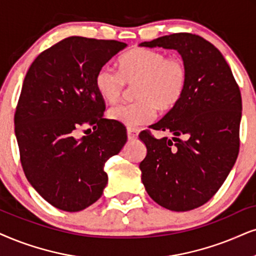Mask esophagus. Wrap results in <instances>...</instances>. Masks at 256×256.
Here are the masks:
<instances>
[{
    "label": "esophagus",
    "mask_w": 256,
    "mask_h": 256,
    "mask_svg": "<svg viewBox=\"0 0 256 256\" xmlns=\"http://www.w3.org/2000/svg\"><path fill=\"white\" fill-rule=\"evenodd\" d=\"M128 138L130 139V140H132V139H136L137 138V136H138V134H137V131L134 130V128H128Z\"/></svg>",
    "instance_id": "34e87169"
}]
</instances>
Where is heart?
I'll return each mask as SVG.
<instances>
[{
	"label": "heart",
	"instance_id": "1",
	"mask_svg": "<svg viewBox=\"0 0 256 256\" xmlns=\"http://www.w3.org/2000/svg\"><path fill=\"white\" fill-rule=\"evenodd\" d=\"M119 72L102 66L94 76L96 92L112 104L120 98L126 85L134 86L136 102L108 110L113 122L128 128L148 124L160 112L172 110L182 99L188 85V67L180 58H169L164 52L134 48L119 59Z\"/></svg>",
	"mask_w": 256,
	"mask_h": 256
}]
</instances>
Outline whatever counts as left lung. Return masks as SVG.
Returning a JSON list of instances; mask_svg holds the SVG:
<instances>
[{"label": "left lung", "mask_w": 256, "mask_h": 256, "mask_svg": "<svg viewBox=\"0 0 256 256\" xmlns=\"http://www.w3.org/2000/svg\"><path fill=\"white\" fill-rule=\"evenodd\" d=\"M140 46L177 50L189 74L180 102L151 126L172 132V139H157L150 131L139 134L148 150L139 164L142 182L164 208H198L218 192L238 158L240 88L221 52L198 35H166Z\"/></svg>", "instance_id": "obj_1"}]
</instances>
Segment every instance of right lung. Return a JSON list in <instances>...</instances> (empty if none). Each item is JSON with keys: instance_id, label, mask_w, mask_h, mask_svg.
I'll return each mask as SVG.
<instances>
[{"instance_id": "add662e5", "label": "right lung", "mask_w": 256, "mask_h": 256, "mask_svg": "<svg viewBox=\"0 0 256 256\" xmlns=\"http://www.w3.org/2000/svg\"><path fill=\"white\" fill-rule=\"evenodd\" d=\"M126 46L70 36L42 52L26 74L14 118L21 164L58 209L80 212L96 202L108 184L105 162L128 140L120 124L102 118L105 102L94 85L100 67ZM88 124L92 134L76 138Z\"/></svg>"}]
</instances>
